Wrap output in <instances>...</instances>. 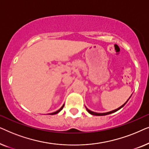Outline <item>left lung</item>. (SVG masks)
Masks as SVG:
<instances>
[{"label":"left lung","mask_w":149,"mask_h":149,"mask_svg":"<svg viewBox=\"0 0 149 149\" xmlns=\"http://www.w3.org/2000/svg\"><path fill=\"white\" fill-rule=\"evenodd\" d=\"M130 99V98H129ZM129 99L127 100V101L129 100ZM127 102H126L124 104H123L121 106V107H120L119 108H118V109H115V110H114V111H110V112H108V113H94V112H93V111H91L90 110H89L88 109H87L86 108V109H87V112H88L89 113H90L91 115H96V116H104V115H109V114H111V113H115V112H116V111H119V109H121L122 107H124V105L126 103H127Z\"/></svg>","instance_id":"obj_1"}]
</instances>
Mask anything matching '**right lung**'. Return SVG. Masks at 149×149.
<instances>
[{
  "label": "right lung",
  "instance_id": "add662e5",
  "mask_svg": "<svg viewBox=\"0 0 149 149\" xmlns=\"http://www.w3.org/2000/svg\"><path fill=\"white\" fill-rule=\"evenodd\" d=\"M64 105H63V106H62V107H61V108H60V109L58 110V111H56V112H54V113H50V114H49V115H56V114H57V113H59V112H60V111H61V110H62V109H63V108H64Z\"/></svg>",
  "mask_w": 149,
  "mask_h": 149
}]
</instances>
